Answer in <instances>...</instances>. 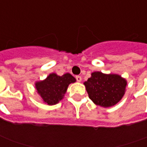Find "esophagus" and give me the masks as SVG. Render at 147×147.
<instances>
[{
	"label": "esophagus",
	"instance_id": "1",
	"mask_svg": "<svg viewBox=\"0 0 147 147\" xmlns=\"http://www.w3.org/2000/svg\"><path fill=\"white\" fill-rule=\"evenodd\" d=\"M76 80H77L78 82H80V81L82 80V77H81L80 76H76Z\"/></svg>",
	"mask_w": 147,
	"mask_h": 147
}]
</instances>
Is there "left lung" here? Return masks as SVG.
<instances>
[{"label":"left lung","mask_w":147,"mask_h":147,"mask_svg":"<svg viewBox=\"0 0 147 147\" xmlns=\"http://www.w3.org/2000/svg\"><path fill=\"white\" fill-rule=\"evenodd\" d=\"M84 84L94 103L110 107L118 103L124 97L127 81L119 75L95 71Z\"/></svg>","instance_id":"left-lung-1"}]
</instances>
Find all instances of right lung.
Instances as JSON below:
<instances>
[{
    "mask_svg": "<svg viewBox=\"0 0 147 147\" xmlns=\"http://www.w3.org/2000/svg\"><path fill=\"white\" fill-rule=\"evenodd\" d=\"M76 82V78L66 73L60 76L57 74H49L44 80L36 82V91L45 103L55 105L63 98L70 84Z\"/></svg>",
    "mask_w": 147,
    "mask_h": 147,
    "instance_id": "1",
    "label": "right lung"
}]
</instances>
